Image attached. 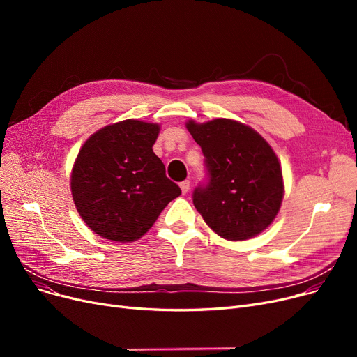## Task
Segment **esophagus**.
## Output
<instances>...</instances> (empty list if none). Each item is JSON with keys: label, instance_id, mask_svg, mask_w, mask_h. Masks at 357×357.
Wrapping results in <instances>:
<instances>
[{"label": "esophagus", "instance_id": "obj_1", "mask_svg": "<svg viewBox=\"0 0 357 357\" xmlns=\"http://www.w3.org/2000/svg\"><path fill=\"white\" fill-rule=\"evenodd\" d=\"M179 186H181V190H182V194H186L190 191V186H191V182L188 181V179H185V181H182L181 183H179Z\"/></svg>", "mask_w": 357, "mask_h": 357}]
</instances>
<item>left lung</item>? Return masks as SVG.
I'll use <instances>...</instances> for the list:
<instances>
[{"mask_svg":"<svg viewBox=\"0 0 357 357\" xmlns=\"http://www.w3.org/2000/svg\"><path fill=\"white\" fill-rule=\"evenodd\" d=\"M201 146L207 178L192 192L195 208L222 238L246 240L264 231L284 197L280 165L256 131L229 119L186 124Z\"/></svg>","mask_w":357,"mask_h":357,"instance_id":"obj_1","label":"left lung"}]
</instances>
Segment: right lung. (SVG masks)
Wrapping results in <instances>:
<instances>
[{
	"instance_id": "add662e5",
	"label": "right lung",
	"mask_w": 357,
	"mask_h": 357,
	"mask_svg": "<svg viewBox=\"0 0 357 357\" xmlns=\"http://www.w3.org/2000/svg\"><path fill=\"white\" fill-rule=\"evenodd\" d=\"M159 126L124 120L92 135L73 165L72 197L86 226L104 238H140L181 188L153 144Z\"/></svg>"
}]
</instances>
